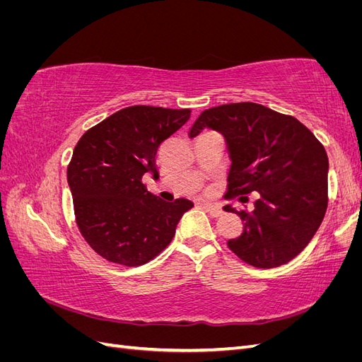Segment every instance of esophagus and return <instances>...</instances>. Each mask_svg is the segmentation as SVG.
<instances>
[{
  "instance_id": "esophagus-1",
  "label": "esophagus",
  "mask_w": 362,
  "mask_h": 362,
  "mask_svg": "<svg viewBox=\"0 0 362 362\" xmlns=\"http://www.w3.org/2000/svg\"><path fill=\"white\" fill-rule=\"evenodd\" d=\"M201 205L205 208L206 213H210L213 217H218L222 216V208L218 205H214V204H210V202H201Z\"/></svg>"
}]
</instances>
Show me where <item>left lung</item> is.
<instances>
[{"instance_id":"left-lung-1","label":"left lung","mask_w":362,"mask_h":362,"mask_svg":"<svg viewBox=\"0 0 362 362\" xmlns=\"http://www.w3.org/2000/svg\"><path fill=\"white\" fill-rule=\"evenodd\" d=\"M218 131L231 158L226 196L258 193L252 211L240 216L243 233L228 247L247 264L272 269L299 255L319 229L327 208L329 161L319 140L298 119L255 103L204 110L190 137Z\"/></svg>"}]
</instances>
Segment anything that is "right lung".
I'll return each mask as SVG.
<instances>
[{
  "label": "right lung",
  "mask_w": 362,
  "mask_h": 362,
  "mask_svg": "<svg viewBox=\"0 0 362 362\" xmlns=\"http://www.w3.org/2000/svg\"><path fill=\"white\" fill-rule=\"evenodd\" d=\"M189 108L133 105L87 129L68 166L76 225L103 258L140 266L157 257L193 206L148 192L145 173L158 177L157 149L190 119Z\"/></svg>",
  "instance_id": "1"
}]
</instances>
